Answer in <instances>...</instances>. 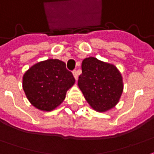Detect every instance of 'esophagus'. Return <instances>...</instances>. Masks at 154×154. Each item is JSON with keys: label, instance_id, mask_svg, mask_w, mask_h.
<instances>
[{"label": "esophagus", "instance_id": "34e87169", "mask_svg": "<svg viewBox=\"0 0 154 154\" xmlns=\"http://www.w3.org/2000/svg\"><path fill=\"white\" fill-rule=\"evenodd\" d=\"M72 73H73V76H74V77H75V79H76V80H77V77H78V75H77V71H76V70H74L73 72H72Z\"/></svg>", "mask_w": 154, "mask_h": 154}]
</instances>
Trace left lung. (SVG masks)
I'll return each instance as SVG.
<instances>
[{"mask_svg":"<svg viewBox=\"0 0 154 154\" xmlns=\"http://www.w3.org/2000/svg\"><path fill=\"white\" fill-rule=\"evenodd\" d=\"M82 71L77 84L91 107L97 112L114 107L123 90L117 67L91 57L82 61Z\"/></svg>","mask_w":154,"mask_h":154,"instance_id":"1","label":"left lung"}]
</instances>
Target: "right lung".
<instances>
[{"instance_id":"right-lung-1","label":"right lung","mask_w":154,"mask_h":154,"mask_svg":"<svg viewBox=\"0 0 154 154\" xmlns=\"http://www.w3.org/2000/svg\"><path fill=\"white\" fill-rule=\"evenodd\" d=\"M75 82L65 62L48 59L38 62L23 76V90L27 99L40 110L51 111L65 99L66 91Z\"/></svg>"}]
</instances>
